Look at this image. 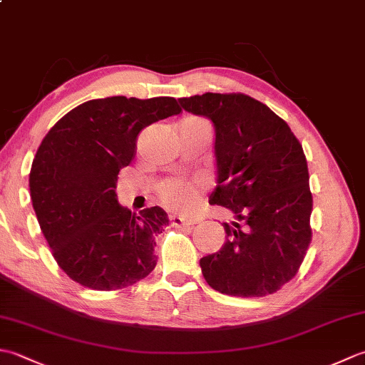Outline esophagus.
I'll list each match as a JSON object with an SVG mask.
<instances>
[{
	"label": "esophagus",
	"mask_w": 365,
	"mask_h": 365,
	"mask_svg": "<svg viewBox=\"0 0 365 365\" xmlns=\"http://www.w3.org/2000/svg\"><path fill=\"white\" fill-rule=\"evenodd\" d=\"M170 224H173L174 227H178V229H185V227H191L195 226V221L192 220H185L182 218V216H170Z\"/></svg>",
	"instance_id": "1"
}]
</instances>
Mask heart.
<instances>
[{"instance_id":"b5f03b06","label":"heart","mask_w":365,"mask_h":365,"mask_svg":"<svg viewBox=\"0 0 365 365\" xmlns=\"http://www.w3.org/2000/svg\"><path fill=\"white\" fill-rule=\"evenodd\" d=\"M187 120L202 122L197 119H187ZM158 199L163 205L170 208V210L188 212L197 204L199 190L187 183L168 180L158 187Z\"/></svg>"}]
</instances>
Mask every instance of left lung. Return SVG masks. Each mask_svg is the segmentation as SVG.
<instances>
[{
  "label": "left lung",
  "mask_w": 365,
  "mask_h": 365,
  "mask_svg": "<svg viewBox=\"0 0 365 365\" xmlns=\"http://www.w3.org/2000/svg\"><path fill=\"white\" fill-rule=\"evenodd\" d=\"M215 128L216 188L212 205L234 216L226 242L200 259L207 284L230 297H265L298 273L311 243L312 195L307 161L290 127L245 94L178 98Z\"/></svg>",
  "instance_id": "8db88e82"
}]
</instances>
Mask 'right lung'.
<instances>
[{
    "mask_svg": "<svg viewBox=\"0 0 365 365\" xmlns=\"http://www.w3.org/2000/svg\"><path fill=\"white\" fill-rule=\"evenodd\" d=\"M173 97H106L68 111L38 145L29 191L38 226L64 273L92 290H119L157 265L153 235L169 222L161 207L138 215L115 195L139 131L180 114Z\"/></svg>",
    "mask_w": 365,
    "mask_h": 365,
    "instance_id": "add662e5",
    "label": "right lung"
}]
</instances>
